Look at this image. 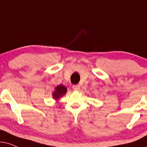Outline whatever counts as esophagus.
<instances>
[{"label":"esophagus","mask_w":147,"mask_h":147,"mask_svg":"<svg viewBox=\"0 0 147 147\" xmlns=\"http://www.w3.org/2000/svg\"><path fill=\"white\" fill-rule=\"evenodd\" d=\"M72 89H73L75 91H79L80 89V86L79 85H76L72 86Z\"/></svg>","instance_id":"esophagus-1"}]
</instances>
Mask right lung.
I'll list each match as a JSON object with an SVG mask.
<instances>
[{
  "label": "right lung",
  "mask_w": 147,
  "mask_h": 147,
  "mask_svg": "<svg viewBox=\"0 0 147 147\" xmlns=\"http://www.w3.org/2000/svg\"><path fill=\"white\" fill-rule=\"evenodd\" d=\"M67 92V89L65 86L63 85H60L56 86L54 88V91L52 92V97L54 99L58 101L59 99L64 96Z\"/></svg>",
  "instance_id": "obj_1"
}]
</instances>
